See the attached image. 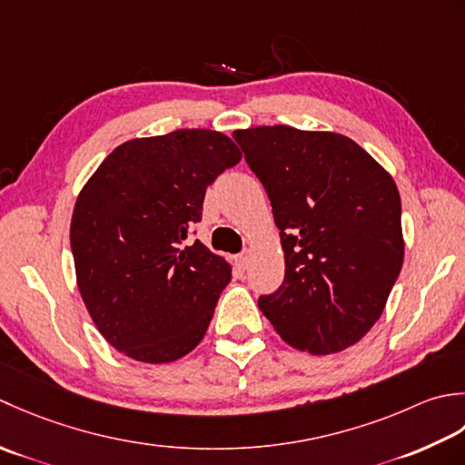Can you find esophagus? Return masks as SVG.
I'll list each match as a JSON object with an SVG mask.
<instances>
[{
    "instance_id": "esophagus-1",
    "label": "esophagus",
    "mask_w": 465,
    "mask_h": 465,
    "mask_svg": "<svg viewBox=\"0 0 465 465\" xmlns=\"http://www.w3.org/2000/svg\"><path fill=\"white\" fill-rule=\"evenodd\" d=\"M236 264H239L241 269H246V264H249V251H242L239 257H236Z\"/></svg>"
}]
</instances>
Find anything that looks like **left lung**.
<instances>
[{
  "instance_id": "1",
  "label": "left lung",
  "mask_w": 465,
  "mask_h": 465,
  "mask_svg": "<svg viewBox=\"0 0 465 465\" xmlns=\"http://www.w3.org/2000/svg\"><path fill=\"white\" fill-rule=\"evenodd\" d=\"M267 191L285 279L259 307L291 347L343 351L381 317L403 264L393 178L347 136L291 126L234 130Z\"/></svg>"
}]
</instances>
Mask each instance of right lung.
<instances>
[{"instance_id":"right-lung-1","label":"right lung","mask_w":465,"mask_h":465,"mask_svg":"<svg viewBox=\"0 0 465 465\" xmlns=\"http://www.w3.org/2000/svg\"><path fill=\"white\" fill-rule=\"evenodd\" d=\"M214 130L124 142L75 201L70 244L90 317L108 343L144 363H170L201 343L231 264L201 241L206 186L239 164Z\"/></svg>"}]
</instances>
